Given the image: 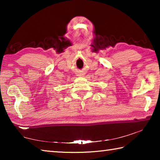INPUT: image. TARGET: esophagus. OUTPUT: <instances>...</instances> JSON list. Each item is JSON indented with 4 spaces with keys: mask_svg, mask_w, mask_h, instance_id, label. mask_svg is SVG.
<instances>
[{
    "mask_svg": "<svg viewBox=\"0 0 160 160\" xmlns=\"http://www.w3.org/2000/svg\"><path fill=\"white\" fill-rule=\"evenodd\" d=\"M83 73H79L78 74V76H83Z\"/></svg>",
    "mask_w": 160,
    "mask_h": 160,
    "instance_id": "obj_1",
    "label": "esophagus"
}]
</instances>
